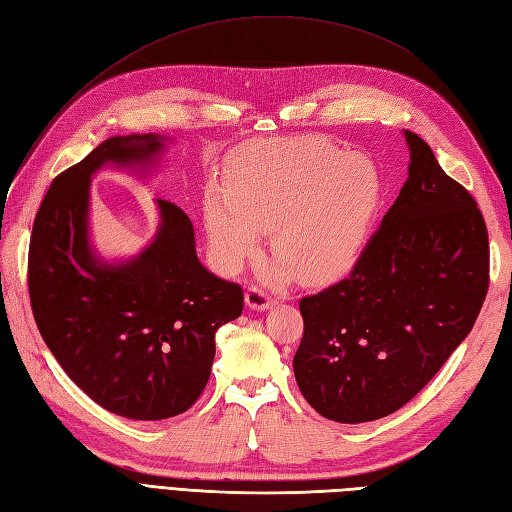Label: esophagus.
Segmentation results:
<instances>
[{"label":"esophagus","instance_id":"34e87169","mask_svg":"<svg viewBox=\"0 0 512 512\" xmlns=\"http://www.w3.org/2000/svg\"><path fill=\"white\" fill-rule=\"evenodd\" d=\"M244 300H246L248 309H253V311H266L274 305V300L268 294L261 292L259 287H248L244 294Z\"/></svg>","mask_w":512,"mask_h":512}]
</instances>
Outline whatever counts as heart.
Masks as SVG:
<instances>
[{"instance_id":"1","label":"heart","mask_w":512,"mask_h":512,"mask_svg":"<svg viewBox=\"0 0 512 512\" xmlns=\"http://www.w3.org/2000/svg\"><path fill=\"white\" fill-rule=\"evenodd\" d=\"M383 183L363 155L313 140L270 144L242 155L229 173V194L205 199V227L216 266L233 274L274 231L279 264L272 283L296 274L305 285H329L357 266L381 205Z\"/></svg>"}]
</instances>
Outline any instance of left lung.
I'll return each instance as SVG.
<instances>
[{
  "label": "left lung",
  "mask_w": 512,
  "mask_h": 512,
  "mask_svg": "<svg viewBox=\"0 0 512 512\" xmlns=\"http://www.w3.org/2000/svg\"><path fill=\"white\" fill-rule=\"evenodd\" d=\"M409 177L348 279L300 300L294 376L339 424L409 402L469 335L489 290V235L461 183L404 129Z\"/></svg>",
  "instance_id": "8db88e82"
}]
</instances>
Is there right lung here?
<instances>
[{
    "mask_svg": "<svg viewBox=\"0 0 512 512\" xmlns=\"http://www.w3.org/2000/svg\"><path fill=\"white\" fill-rule=\"evenodd\" d=\"M170 138L103 140L51 181L34 218L28 285L38 331L71 381L103 409L155 422L201 396L216 331L240 318L242 287L196 257L186 212L155 199L160 225L129 259H106L90 240V181L103 166L147 177Z\"/></svg>",
    "mask_w": 512,
    "mask_h": 512,
    "instance_id": "add662e5",
    "label": "right lung"
}]
</instances>
